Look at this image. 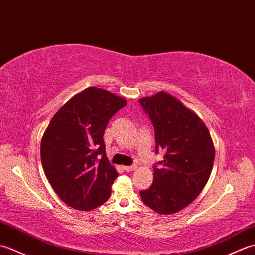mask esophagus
<instances>
[{
    "mask_svg": "<svg viewBox=\"0 0 255 255\" xmlns=\"http://www.w3.org/2000/svg\"><path fill=\"white\" fill-rule=\"evenodd\" d=\"M137 169V166L136 165H131V166H125L124 167V170L126 171V172H132V171H134Z\"/></svg>",
    "mask_w": 255,
    "mask_h": 255,
    "instance_id": "esophagus-1",
    "label": "esophagus"
}]
</instances>
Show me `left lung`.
<instances>
[{
	"mask_svg": "<svg viewBox=\"0 0 255 255\" xmlns=\"http://www.w3.org/2000/svg\"><path fill=\"white\" fill-rule=\"evenodd\" d=\"M154 127L155 152L165 155L154 166L153 183L140 192L155 213L172 215L195 200L208 182L215 147L203 119L164 91L139 100Z\"/></svg>",
	"mask_w": 255,
	"mask_h": 255,
	"instance_id": "8db88e82",
	"label": "left lung"
}]
</instances>
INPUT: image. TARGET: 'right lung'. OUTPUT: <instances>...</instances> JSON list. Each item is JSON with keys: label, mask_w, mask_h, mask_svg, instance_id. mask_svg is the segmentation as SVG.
Listing matches in <instances>:
<instances>
[{"label": "right lung", "mask_w": 255, "mask_h": 255, "mask_svg": "<svg viewBox=\"0 0 255 255\" xmlns=\"http://www.w3.org/2000/svg\"><path fill=\"white\" fill-rule=\"evenodd\" d=\"M127 101L91 86L71 97L48 125L40 144L46 177L63 203L92 210L111 196L118 173L103 139L111 117Z\"/></svg>", "instance_id": "right-lung-1"}]
</instances>
